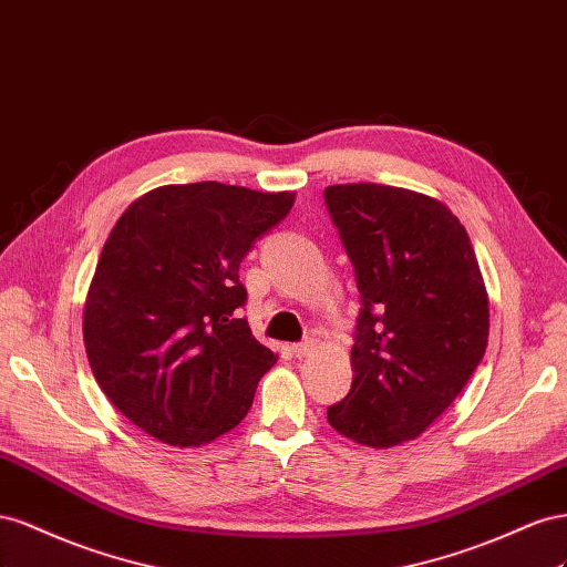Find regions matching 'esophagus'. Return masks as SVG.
<instances>
[{
  "mask_svg": "<svg viewBox=\"0 0 567 567\" xmlns=\"http://www.w3.org/2000/svg\"><path fill=\"white\" fill-rule=\"evenodd\" d=\"M292 351H295L297 359H303V355H309L313 351V339H303V342L292 344Z\"/></svg>",
  "mask_w": 567,
  "mask_h": 567,
  "instance_id": "obj_1",
  "label": "esophagus"
}]
</instances>
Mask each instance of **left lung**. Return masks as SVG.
Instances as JSON below:
<instances>
[{
	"instance_id": "1",
	"label": "left lung",
	"mask_w": 567,
	"mask_h": 567,
	"mask_svg": "<svg viewBox=\"0 0 567 567\" xmlns=\"http://www.w3.org/2000/svg\"><path fill=\"white\" fill-rule=\"evenodd\" d=\"M322 197L361 295L353 382L328 423L390 449L423 434L475 373L489 337L487 289L471 237L442 202L375 183L332 185Z\"/></svg>"
}]
</instances>
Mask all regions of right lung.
Instances as JSON below:
<instances>
[{
    "instance_id": "right-lung-1",
    "label": "right lung",
    "mask_w": 567,
    "mask_h": 567,
    "mask_svg": "<svg viewBox=\"0 0 567 567\" xmlns=\"http://www.w3.org/2000/svg\"><path fill=\"white\" fill-rule=\"evenodd\" d=\"M292 204L295 192L164 185L113 225L85 301V351L113 406L158 442L202 446L249 413L278 355L241 318L239 264Z\"/></svg>"
}]
</instances>
